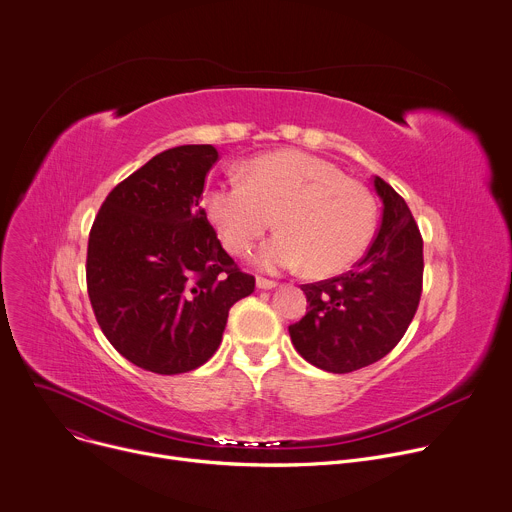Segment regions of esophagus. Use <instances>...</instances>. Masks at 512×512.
Returning a JSON list of instances; mask_svg holds the SVG:
<instances>
[{
  "mask_svg": "<svg viewBox=\"0 0 512 512\" xmlns=\"http://www.w3.org/2000/svg\"><path fill=\"white\" fill-rule=\"evenodd\" d=\"M277 284L271 280H265V277H257V288L259 290H273Z\"/></svg>",
  "mask_w": 512,
  "mask_h": 512,
  "instance_id": "obj_1",
  "label": "esophagus"
}]
</instances>
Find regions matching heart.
<instances>
[{"label":"heart","mask_w":512,"mask_h":512,"mask_svg":"<svg viewBox=\"0 0 512 512\" xmlns=\"http://www.w3.org/2000/svg\"><path fill=\"white\" fill-rule=\"evenodd\" d=\"M206 210L230 253H247L271 228L280 232L257 251L267 271L306 263L316 277L335 275L367 249L376 228V202L365 185L333 163L302 151L255 157L245 179L214 185Z\"/></svg>","instance_id":"obj_1"}]
</instances>
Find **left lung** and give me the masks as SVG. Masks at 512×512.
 <instances>
[{
  "mask_svg": "<svg viewBox=\"0 0 512 512\" xmlns=\"http://www.w3.org/2000/svg\"><path fill=\"white\" fill-rule=\"evenodd\" d=\"M378 235L355 267L333 280L304 284L306 316L290 324L296 351L312 365L349 374L386 357L404 337L423 292V237L404 198L382 177Z\"/></svg>",
  "mask_w": 512,
  "mask_h": 512,
  "instance_id": "obj_1",
  "label": "left lung"
}]
</instances>
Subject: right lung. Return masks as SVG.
<instances>
[{
    "label": "right lung",
    "mask_w": 512,
    "mask_h": 512,
    "mask_svg": "<svg viewBox=\"0 0 512 512\" xmlns=\"http://www.w3.org/2000/svg\"><path fill=\"white\" fill-rule=\"evenodd\" d=\"M218 151L183 145L155 155L104 200L87 243V294L112 347L153 374L204 365L230 306L255 277L222 249L202 208Z\"/></svg>",
    "instance_id": "obj_1"
}]
</instances>
